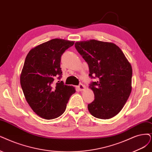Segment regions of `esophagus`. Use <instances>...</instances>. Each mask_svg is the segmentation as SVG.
Listing matches in <instances>:
<instances>
[{
	"instance_id": "34e87169",
	"label": "esophagus",
	"mask_w": 152,
	"mask_h": 152,
	"mask_svg": "<svg viewBox=\"0 0 152 152\" xmlns=\"http://www.w3.org/2000/svg\"><path fill=\"white\" fill-rule=\"evenodd\" d=\"M77 88H78V89H79L80 91H85V89H86V87L84 86L83 85H82V84H80V85L77 86Z\"/></svg>"
}]
</instances>
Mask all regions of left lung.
Segmentation results:
<instances>
[{
  "instance_id": "obj_1",
  "label": "left lung",
  "mask_w": 152,
  "mask_h": 152,
  "mask_svg": "<svg viewBox=\"0 0 152 152\" xmlns=\"http://www.w3.org/2000/svg\"><path fill=\"white\" fill-rule=\"evenodd\" d=\"M75 48L89 66V76L98 78L89 86L94 100L88 105L93 116L110 119L119 113L132 92V67L121 49L113 42L78 41Z\"/></svg>"
}]
</instances>
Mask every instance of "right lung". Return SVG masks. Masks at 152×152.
Instances as JSON below:
<instances>
[{
  "label": "right lung",
  "mask_w": 152,
  "mask_h": 152,
  "mask_svg": "<svg viewBox=\"0 0 152 152\" xmlns=\"http://www.w3.org/2000/svg\"><path fill=\"white\" fill-rule=\"evenodd\" d=\"M75 41L53 39L33 48L27 54L20 76L25 98L39 116L52 120L60 116L76 89L54 79H60L61 57Z\"/></svg>",
  "instance_id": "add662e5"
}]
</instances>
